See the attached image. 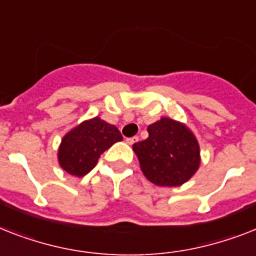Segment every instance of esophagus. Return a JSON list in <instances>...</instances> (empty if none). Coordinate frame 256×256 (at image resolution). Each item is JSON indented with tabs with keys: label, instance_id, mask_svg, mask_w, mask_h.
Returning <instances> with one entry per match:
<instances>
[{
	"label": "esophagus",
	"instance_id": "34e87169",
	"mask_svg": "<svg viewBox=\"0 0 256 256\" xmlns=\"http://www.w3.org/2000/svg\"><path fill=\"white\" fill-rule=\"evenodd\" d=\"M139 140L138 136H132V138H128L126 139V142L128 143V144H134V143H136Z\"/></svg>",
	"mask_w": 256,
	"mask_h": 256
}]
</instances>
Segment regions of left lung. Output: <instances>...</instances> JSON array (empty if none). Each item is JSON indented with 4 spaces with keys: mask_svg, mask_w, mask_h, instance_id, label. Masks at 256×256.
<instances>
[{
    "mask_svg": "<svg viewBox=\"0 0 256 256\" xmlns=\"http://www.w3.org/2000/svg\"><path fill=\"white\" fill-rule=\"evenodd\" d=\"M148 138L135 143L142 172L159 186H178L200 166V147L184 124L162 118L147 128Z\"/></svg>",
    "mask_w": 256,
    "mask_h": 256,
    "instance_id": "1",
    "label": "left lung"
}]
</instances>
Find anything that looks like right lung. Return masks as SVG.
<instances>
[{"mask_svg": "<svg viewBox=\"0 0 256 256\" xmlns=\"http://www.w3.org/2000/svg\"><path fill=\"white\" fill-rule=\"evenodd\" d=\"M120 140L122 135L114 124L96 117L64 136L59 148V163L70 175L81 178L92 171L104 151Z\"/></svg>", "mask_w": 256, "mask_h": 256, "instance_id": "right-lung-1", "label": "right lung"}]
</instances>
